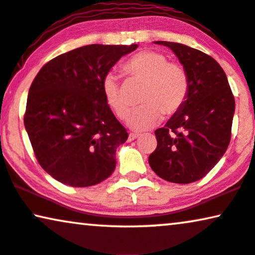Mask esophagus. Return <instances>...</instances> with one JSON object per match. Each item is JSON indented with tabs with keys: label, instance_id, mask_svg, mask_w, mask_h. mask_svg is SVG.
<instances>
[{
	"label": "esophagus",
	"instance_id": "1",
	"mask_svg": "<svg viewBox=\"0 0 255 255\" xmlns=\"http://www.w3.org/2000/svg\"><path fill=\"white\" fill-rule=\"evenodd\" d=\"M137 137H140V134L130 133V134H129V136H128V140H129V141H133V140H135V138H137Z\"/></svg>",
	"mask_w": 255,
	"mask_h": 255
}]
</instances>
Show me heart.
<instances>
[{"label": "heart", "mask_w": 255, "mask_h": 255, "mask_svg": "<svg viewBox=\"0 0 255 255\" xmlns=\"http://www.w3.org/2000/svg\"><path fill=\"white\" fill-rule=\"evenodd\" d=\"M122 72L129 79L144 82L141 107L131 113L128 125L134 130H146L159 124L163 113L173 115L185 104L189 77L185 67L170 62L165 54L143 50L126 61ZM105 101L120 120L128 117L130 101L117 75L109 73L102 80Z\"/></svg>", "instance_id": "heart-1"}]
</instances>
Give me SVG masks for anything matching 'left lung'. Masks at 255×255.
<instances>
[{
  "instance_id": "left-lung-1",
  "label": "left lung",
  "mask_w": 255,
  "mask_h": 255,
  "mask_svg": "<svg viewBox=\"0 0 255 255\" xmlns=\"http://www.w3.org/2000/svg\"><path fill=\"white\" fill-rule=\"evenodd\" d=\"M174 51L189 77L185 104L155 130L149 166L169 182L202 179L219 162L231 141L235 101L226 74L213 57L176 42L155 41Z\"/></svg>"
}]
</instances>
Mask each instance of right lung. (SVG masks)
Masks as SVG:
<instances>
[{
	"mask_svg": "<svg viewBox=\"0 0 255 255\" xmlns=\"http://www.w3.org/2000/svg\"><path fill=\"white\" fill-rule=\"evenodd\" d=\"M137 44H89L61 54L35 76L24 127L42 168L57 181L88 187L112 175L128 133L105 101L102 80Z\"/></svg>",
	"mask_w": 255,
	"mask_h": 255,
	"instance_id": "obj_1",
	"label": "right lung"
}]
</instances>
